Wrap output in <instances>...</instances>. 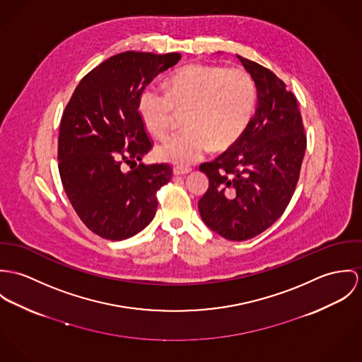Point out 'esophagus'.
<instances>
[{
	"label": "esophagus",
	"instance_id": "34e87169",
	"mask_svg": "<svg viewBox=\"0 0 362 362\" xmlns=\"http://www.w3.org/2000/svg\"><path fill=\"white\" fill-rule=\"evenodd\" d=\"M189 172H192V168H189V166H175L173 168L175 175H186Z\"/></svg>",
	"mask_w": 362,
	"mask_h": 362
}]
</instances>
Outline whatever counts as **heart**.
I'll return each mask as SVG.
<instances>
[{
  "label": "heart",
  "mask_w": 362,
  "mask_h": 362,
  "mask_svg": "<svg viewBox=\"0 0 362 362\" xmlns=\"http://www.w3.org/2000/svg\"><path fill=\"white\" fill-rule=\"evenodd\" d=\"M165 87L166 91L147 87L139 97V114L157 137H165L177 112L186 111L187 127L156 150L162 161L190 165L211 148H229L244 134L255 111V84L240 68L190 64L172 72Z\"/></svg>",
  "instance_id": "1"
}]
</instances>
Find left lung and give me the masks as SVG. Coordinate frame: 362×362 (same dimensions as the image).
Masks as SVG:
<instances>
[{"label": "left lung", "instance_id": "8db88e82", "mask_svg": "<svg viewBox=\"0 0 362 362\" xmlns=\"http://www.w3.org/2000/svg\"><path fill=\"white\" fill-rule=\"evenodd\" d=\"M238 58L255 81L258 107L230 148L201 163L209 187L199 201L205 225L233 241L255 238L281 218L294 194L307 148L296 95L268 68Z\"/></svg>", "mask_w": 362, "mask_h": 362}]
</instances>
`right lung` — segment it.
<instances>
[{"label": "right lung", "mask_w": 362, "mask_h": 362, "mask_svg": "<svg viewBox=\"0 0 362 362\" xmlns=\"http://www.w3.org/2000/svg\"><path fill=\"white\" fill-rule=\"evenodd\" d=\"M179 59L177 52L117 54L81 79L64 110L61 182L81 222L103 239H129L156 216L157 192L170 180L172 166L139 163L153 148L139 97Z\"/></svg>", "instance_id": "1"}]
</instances>
